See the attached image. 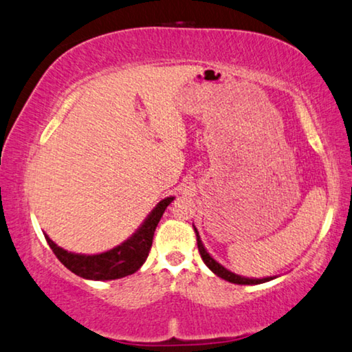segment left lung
<instances>
[{
  "mask_svg": "<svg viewBox=\"0 0 352 352\" xmlns=\"http://www.w3.org/2000/svg\"><path fill=\"white\" fill-rule=\"evenodd\" d=\"M195 232H197V244H198V252L199 255H201L203 261L206 266L212 270L214 274H217L220 278L226 280V282H231V283H236V285H259V283H264V282H269V280H272V277H267V278H245V277H241V275H236L230 272L228 269H225L221 264H219L215 259L209 255L206 252V248L203 247L201 244V239H199V234L197 228H195Z\"/></svg>",
  "mask_w": 352,
  "mask_h": 352,
  "instance_id": "obj_1",
  "label": "left lung"
}]
</instances>
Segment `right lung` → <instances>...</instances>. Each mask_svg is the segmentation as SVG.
I'll return each instance as SVG.
<instances>
[{
    "mask_svg": "<svg viewBox=\"0 0 352 352\" xmlns=\"http://www.w3.org/2000/svg\"><path fill=\"white\" fill-rule=\"evenodd\" d=\"M171 201L173 197L162 199L131 239L115 247L113 250L100 253V255H77V253L63 250L48 236H45V239L56 258L70 272L89 280L122 278L126 275L137 272L143 266V263L149 255L151 247H153L154 231L157 228L166 206Z\"/></svg>",
    "mask_w": 352,
    "mask_h": 352,
    "instance_id": "right-lung-1",
    "label": "right lung"
}]
</instances>
